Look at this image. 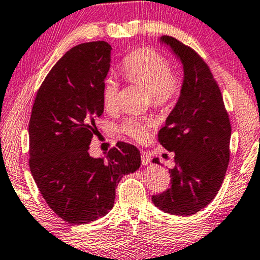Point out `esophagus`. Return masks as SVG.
Wrapping results in <instances>:
<instances>
[{
    "label": "esophagus",
    "instance_id": "esophagus-1",
    "mask_svg": "<svg viewBox=\"0 0 260 260\" xmlns=\"http://www.w3.org/2000/svg\"><path fill=\"white\" fill-rule=\"evenodd\" d=\"M141 162H142V165H148L149 162H151V156H149V154L147 152H145V151H141Z\"/></svg>",
    "mask_w": 260,
    "mask_h": 260
}]
</instances>
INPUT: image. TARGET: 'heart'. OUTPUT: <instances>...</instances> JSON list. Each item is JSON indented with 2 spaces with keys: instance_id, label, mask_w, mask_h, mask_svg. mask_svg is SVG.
I'll return each mask as SVG.
<instances>
[{
  "instance_id": "1",
  "label": "heart",
  "mask_w": 260,
  "mask_h": 260,
  "mask_svg": "<svg viewBox=\"0 0 260 260\" xmlns=\"http://www.w3.org/2000/svg\"><path fill=\"white\" fill-rule=\"evenodd\" d=\"M121 73L127 81L137 83L148 90L152 105L156 108H168L180 96L181 80L172 72L167 58L155 49L139 48L129 53L122 62ZM102 102L107 111H113L119 104V83L107 78L102 87ZM153 125L151 119L127 118L120 129L135 141L142 142L148 138V129Z\"/></svg>"
}]
</instances>
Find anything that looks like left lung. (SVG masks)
<instances>
[{
	"label": "left lung",
	"mask_w": 260,
	"mask_h": 260,
	"mask_svg": "<svg viewBox=\"0 0 260 260\" xmlns=\"http://www.w3.org/2000/svg\"><path fill=\"white\" fill-rule=\"evenodd\" d=\"M184 64L180 98L159 131L158 140L174 153L171 186L152 196L156 207L191 215L207 206L224 181L230 161L231 122L217 81L204 58L179 40L162 36ZM153 162L160 164L158 158Z\"/></svg>",
	"instance_id": "1"
}]
</instances>
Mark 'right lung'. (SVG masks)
Masks as SVG:
<instances>
[{"label":"right lung","mask_w":260,"mask_h":260,"mask_svg":"<svg viewBox=\"0 0 260 260\" xmlns=\"http://www.w3.org/2000/svg\"><path fill=\"white\" fill-rule=\"evenodd\" d=\"M105 41L81 43L58 60L43 80L29 121V167L54 213L73 225L88 224L113 208L115 187L140 167V152L127 142L106 159L89 155L104 113L102 87L111 66Z\"/></svg>","instance_id":"1"}]
</instances>
